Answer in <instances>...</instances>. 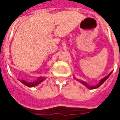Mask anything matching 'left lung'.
<instances>
[{"mask_svg": "<svg viewBox=\"0 0 120 120\" xmlns=\"http://www.w3.org/2000/svg\"><path fill=\"white\" fill-rule=\"evenodd\" d=\"M111 73H110V74H109V75H107V76H105V78H103V79H102V80H101L100 82V83H99V84H98V85H97V86H93H93H89L88 85V84H87V83H86V82H83V81H81V83H83L84 86H86V87H87V88L90 89H94L98 88V87H99L100 86H101V85L103 84V82H105V81L106 80H107V78H109V76L111 75Z\"/></svg>", "mask_w": 120, "mask_h": 120, "instance_id": "1", "label": "left lung"}]
</instances>
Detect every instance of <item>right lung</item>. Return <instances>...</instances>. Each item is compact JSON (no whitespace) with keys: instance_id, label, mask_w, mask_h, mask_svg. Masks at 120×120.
Listing matches in <instances>:
<instances>
[{"instance_id":"1","label":"right lung","mask_w":120,"mask_h":120,"mask_svg":"<svg viewBox=\"0 0 120 120\" xmlns=\"http://www.w3.org/2000/svg\"><path fill=\"white\" fill-rule=\"evenodd\" d=\"M44 80V77H39V78L37 79V80L33 82H27L26 81L24 80H20L22 83H24L25 86H27V87H34V86H37L38 84H39L40 82H42V81Z\"/></svg>"}]
</instances>
